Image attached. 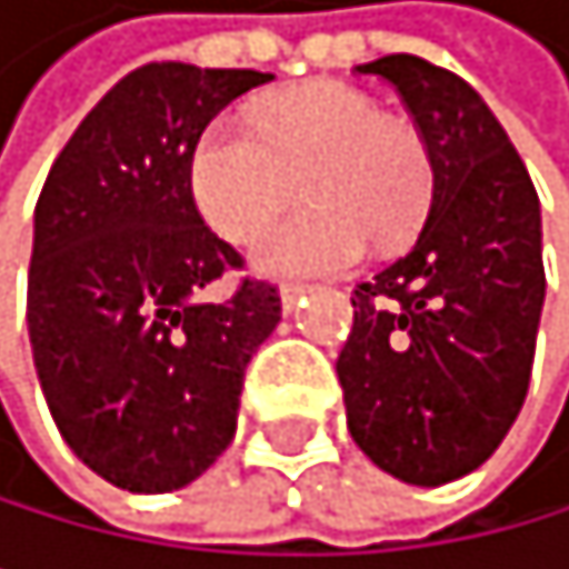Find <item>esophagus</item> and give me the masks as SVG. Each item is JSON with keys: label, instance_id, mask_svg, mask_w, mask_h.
I'll list each match as a JSON object with an SVG mask.
<instances>
[{"label": "esophagus", "instance_id": "esophagus-1", "mask_svg": "<svg viewBox=\"0 0 569 569\" xmlns=\"http://www.w3.org/2000/svg\"><path fill=\"white\" fill-rule=\"evenodd\" d=\"M306 284H281V309H284V313H291V309H296V302L306 296Z\"/></svg>", "mask_w": 569, "mask_h": 569}]
</instances>
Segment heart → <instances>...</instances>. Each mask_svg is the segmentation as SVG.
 <instances>
[{
    "instance_id": "obj_1",
    "label": "heart",
    "mask_w": 569,
    "mask_h": 569,
    "mask_svg": "<svg viewBox=\"0 0 569 569\" xmlns=\"http://www.w3.org/2000/svg\"><path fill=\"white\" fill-rule=\"evenodd\" d=\"M303 184L307 206L262 223ZM191 199L223 238L252 241V267L270 278L341 270L373 246H399L431 202V156L423 138L367 91L309 81L270 96L252 123L220 117L191 149Z\"/></svg>"
}]
</instances>
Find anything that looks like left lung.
Segmentation results:
<instances>
[{
    "label": "left lung",
    "instance_id": "obj_1",
    "mask_svg": "<svg viewBox=\"0 0 569 569\" xmlns=\"http://www.w3.org/2000/svg\"><path fill=\"white\" fill-rule=\"evenodd\" d=\"M356 70L399 91L435 184L413 249L356 288L338 381L356 446L391 478L438 488L499 449L528 396L546 302L541 206L463 78L406 52Z\"/></svg>",
    "mask_w": 569,
    "mask_h": 569
}]
</instances>
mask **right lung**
I'll use <instances>...</instances> for the list:
<instances>
[{
	"label": "right lung",
	"instance_id": "add662e5",
	"mask_svg": "<svg viewBox=\"0 0 569 569\" xmlns=\"http://www.w3.org/2000/svg\"><path fill=\"white\" fill-rule=\"evenodd\" d=\"M260 70L149 63L120 78L41 188L28 270L38 385L84 467L138 496L206 473L238 428L241 378L281 320L278 288L199 299L241 256L202 223L191 149Z\"/></svg>",
	"mask_w": 569,
	"mask_h": 569
}]
</instances>
